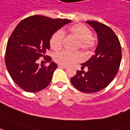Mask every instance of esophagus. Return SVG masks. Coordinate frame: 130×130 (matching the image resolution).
Instances as JSON below:
<instances>
[{
  "label": "esophagus",
  "mask_w": 130,
  "mask_h": 130,
  "mask_svg": "<svg viewBox=\"0 0 130 130\" xmlns=\"http://www.w3.org/2000/svg\"><path fill=\"white\" fill-rule=\"evenodd\" d=\"M58 67H59V68H67L66 65H61V64H59V65H58Z\"/></svg>",
  "instance_id": "1"
}]
</instances>
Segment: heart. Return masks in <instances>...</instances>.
I'll return each mask as SVG.
<instances>
[{"label": "heart", "instance_id": "b5f03b06", "mask_svg": "<svg viewBox=\"0 0 130 130\" xmlns=\"http://www.w3.org/2000/svg\"><path fill=\"white\" fill-rule=\"evenodd\" d=\"M70 35L79 40V45L81 49L88 50L93 45V35L90 28L83 24H74L68 29ZM64 39V32L58 30L52 35L50 40L51 48L54 50H59L62 47ZM55 61L61 65H68L73 64L82 60V55L79 53H71L68 51H61L54 56Z\"/></svg>", "mask_w": 130, "mask_h": 130}]
</instances>
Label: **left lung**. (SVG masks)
<instances>
[{
	"label": "left lung",
	"mask_w": 130,
	"mask_h": 130,
	"mask_svg": "<svg viewBox=\"0 0 130 130\" xmlns=\"http://www.w3.org/2000/svg\"><path fill=\"white\" fill-rule=\"evenodd\" d=\"M94 28L98 38V44L92 55L87 62L82 63V70L70 79L77 90L85 93L102 90L116 76L122 59V49L119 39L107 25L97 21H87ZM87 67L88 70L83 69Z\"/></svg>",
	"instance_id": "left-lung-1"
}]
</instances>
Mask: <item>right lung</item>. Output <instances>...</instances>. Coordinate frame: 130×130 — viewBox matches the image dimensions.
<instances>
[{"instance_id": "right-lung-1", "label": "right lung", "mask_w": 130, "mask_h": 130, "mask_svg": "<svg viewBox=\"0 0 130 130\" xmlns=\"http://www.w3.org/2000/svg\"><path fill=\"white\" fill-rule=\"evenodd\" d=\"M72 22L68 19H53L35 15L21 21L7 43L5 61L7 70L15 83L28 92H37L50 83L58 65L51 62L48 66H40L38 60L45 56L50 48L52 35L65 25Z\"/></svg>"}]
</instances>
